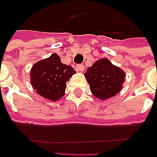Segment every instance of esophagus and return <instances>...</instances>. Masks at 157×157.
<instances>
[{"instance_id":"1","label":"esophagus","mask_w":157,"mask_h":157,"mask_svg":"<svg viewBox=\"0 0 157 157\" xmlns=\"http://www.w3.org/2000/svg\"><path fill=\"white\" fill-rule=\"evenodd\" d=\"M77 70L78 72H83L84 70V66L83 64H78L77 65Z\"/></svg>"}]
</instances>
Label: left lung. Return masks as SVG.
<instances>
[{"label": "left lung", "mask_w": 157, "mask_h": 157, "mask_svg": "<svg viewBox=\"0 0 157 157\" xmlns=\"http://www.w3.org/2000/svg\"><path fill=\"white\" fill-rule=\"evenodd\" d=\"M90 90L100 100L109 99L122 90L126 74L107 58L97 60L84 74Z\"/></svg>", "instance_id": "1"}]
</instances>
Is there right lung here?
I'll list each match as a JSON object with an SVG mask.
<instances>
[{
	"mask_svg": "<svg viewBox=\"0 0 157 157\" xmlns=\"http://www.w3.org/2000/svg\"><path fill=\"white\" fill-rule=\"evenodd\" d=\"M76 74L73 67L61 62L57 54L38 61L29 72L30 84L36 94L49 101L55 102L65 94L66 82Z\"/></svg>",
	"mask_w": 157,
	"mask_h": 157,
	"instance_id": "add662e5",
	"label": "right lung"
}]
</instances>
